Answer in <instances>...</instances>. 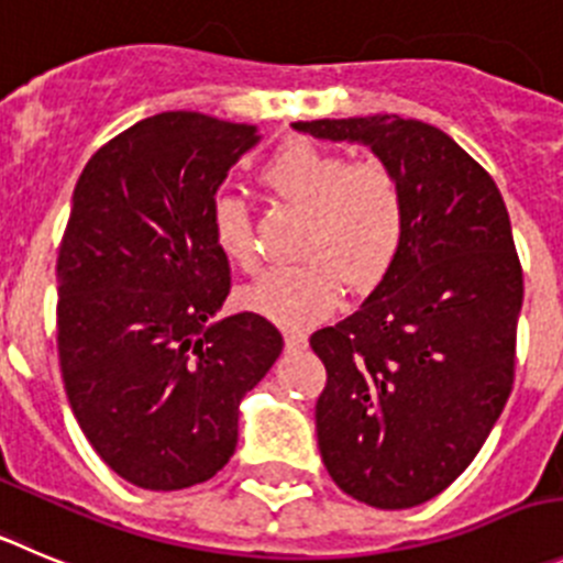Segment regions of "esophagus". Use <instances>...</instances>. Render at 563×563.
<instances>
[{"mask_svg": "<svg viewBox=\"0 0 563 563\" xmlns=\"http://www.w3.org/2000/svg\"><path fill=\"white\" fill-rule=\"evenodd\" d=\"M283 339H286V350H291V353H297V350H306L308 346V333H302V330H286V333H283Z\"/></svg>", "mask_w": 563, "mask_h": 563, "instance_id": "34e87169", "label": "esophagus"}]
</instances>
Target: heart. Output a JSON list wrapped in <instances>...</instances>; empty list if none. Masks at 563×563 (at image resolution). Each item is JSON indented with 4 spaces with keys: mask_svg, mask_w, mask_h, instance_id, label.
Here are the masks:
<instances>
[{
    "mask_svg": "<svg viewBox=\"0 0 563 563\" xmlns=\"http://www.w3.org/2000/svg\"><path fill=\"white\" fill-rule=\"evenodd\" d=\"M283 202L306 210L299 266L272 269L241 291L246 311L280 328L299 330L328 317L344 283L355 294L380 286L406 241V197L397 177L375 163L346 161L311 141L280 146L261 172ZM210 235L230 264L255 269L257 250L250 213L239 197L210 205Z\"/></svg>",
    "mask_w": 563,
    "mask_h": 563,
    "instance_id": "obj_1",
    "label": "heart"
}]
</instances>
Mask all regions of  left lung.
Returning a JSON list of instances; mask_svg holds the SVG:
<instances>
[{"mask_svg":"<svg viewBox=\"0 0 563 563\" xmlns=\"http://www.w3.org/2000/svg\"><path fill=\"white\" fill-rule=\"evenodd\" d=\"M294 130L369 146L406 197L388 277L311 346L328 369L317 439L335 486L413 508L472 464L511 394L522 311L511 219L488 172L433 124L377 113Z\"/></svg>","mask_w":563,"mask_h":563,"instance_id":"left-lung-1","label":"left lung"}]
</instances>
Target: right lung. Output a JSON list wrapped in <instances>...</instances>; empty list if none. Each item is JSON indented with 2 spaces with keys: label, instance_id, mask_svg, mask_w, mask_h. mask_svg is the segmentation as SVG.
Here are the masks:
<instances>
[{
  "label": "right lung",
  "instance_id": "1",
  "mask_svg": "<svg viewBox=\"0 0 563 563\" xmlns=\"http://www.w3.org/2000/svg\"><path fill=\"white\" fill-rule=\"evenodd\" d=\"M255 124L172 110L86 163L57 255V353L68 406L124 481L175 492L217 475L239 406L283 353L257 313L217 319L230 264L210 205Z\"/></svg>",
  "mask_w": 563,
  "mask_h": 563
}]
</instances>
